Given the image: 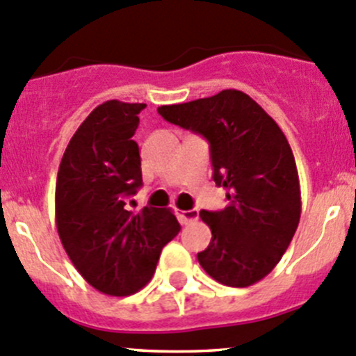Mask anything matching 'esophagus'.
<instances>
[{
	"instance_id": "1",
	"label": "esophagus",
	"mask_w": 356,
	"mask_h": 356,
	"mask_svg": "<svg viewBox=\"0 0 356 356\" xmlns=\"http://www.w3.org/2000/svg\"><path fill=\"white\" fill-rule=\"evenodd\" d=\"M175 213H176V218L180 220L181 225H185V223L195 222V220L199 218L197 209H176Z\"/></svg>"
}]
</instances>
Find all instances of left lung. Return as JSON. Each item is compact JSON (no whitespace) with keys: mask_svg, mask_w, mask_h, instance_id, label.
<instances>
[{"mask_svg":"<svg viewBox=\"0 0 356 356\" xmlns=\"http://www.w3.org/2000/svg\"><path fill=\"white\" fill-rule=\"evenodd\" d=\"M157 111L208 140L213 180L227 188L222 211L199 213L211 229L199 264L222 285L245 289L260 282L282 260L300 220L299 172L283 131L236 89Z\"/></svg>","mask_w":356,"mask_h":356,"instance_id":"obj_1","label":"left lung"}]
</instances>
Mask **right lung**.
<instances>
[{
	"label": "right lung",
	"instance_id": "obj_1",
	"mask_svg": "<svg viewBox=\"0 0 356 356\" xmlns=\"http://www.w3.org/2000/svg\"><path fill=\"white\" fill-rule=\"evenodd\" d=\"M145 106L111 99L94 108L67 143L57 172L60 243L83 280L106 296L143 289L162 248L180 232L169 208H125V197L143 185L133 136Z\"/></svg>",
	"mask_w": 356,
	"mask_h": 356
}]
</instances>
